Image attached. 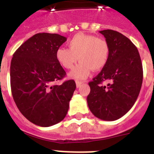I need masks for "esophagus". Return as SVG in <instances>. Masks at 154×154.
<instances>
[{
    "instance_id": "1",
    "label": "esophagus",
    "mask_w": 154,
    "mask_h": 154,
    "mask_svg": "<svg viewBox=\"0 0 154 154\" xmlns=\"http://www.w3.org/2000/svg\"><path fill=\"white\" fill-rule=\"evenodd\" d=\"M82 84H83V82H81V81H76V85H77V88H79Z\"/></svg>"
}]
</instances>
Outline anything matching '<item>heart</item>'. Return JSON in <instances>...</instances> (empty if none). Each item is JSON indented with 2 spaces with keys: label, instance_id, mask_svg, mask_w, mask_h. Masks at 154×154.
<instances>
[{
  "label": "heart",
  "instance_id": "heart-1",
  "mask_svg": "<svg viewBox=\"0 0 154 154\" xmlns=\"http://www.w3.org/2000/svg\"><path fill=\"white\" fill-rule=\"evenodd\" d=\"M69 49L60 47L56 51L58 63L66 69H72L77 60L81 61L70 72L76 79H85L92 70H100L105 66L109 57L107 41L94 35L78 33L68 42Z\"/></svg>",
  "mask_w": 154,
  "mask_h": 154
}]
</instances>
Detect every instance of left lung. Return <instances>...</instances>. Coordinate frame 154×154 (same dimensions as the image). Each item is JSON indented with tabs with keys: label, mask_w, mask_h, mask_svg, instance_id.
Returning <instances> with one entry per match:
<instances>
[{
	"label": "left lung",
	"mask_w": 154,
	"mask_h": 154,
	"mask_svg": "<svg viewBox=\"0 0 154 154\" xmlns=\"http://www.w3.org/2000/svg\"><path fill=\"white\" fill-rule=\"evenodd\" d=\"M109 45V57L89 83L87 103L92 113L104 121H115L133 107L141 90L143 69L138 50L130 40L111 29L100 31ZM108 85L104 86L103 82Z\"/></svg>",
	"instance_id": "left-lung-1"
}]
</instances>
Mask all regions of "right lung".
I'll return each mask as SVG.
<instances>
[{"instance_id":"add662e5","label":"right lung","mask_w":154,"mask_h":154,"mask_svg":"<svg viewBox=\"0 0 154 154\" xmlns=\"http://www.w3.org/2000/svg\"><path fill=\"white\" fill-rule=\"evenodd\" d=\"M67 38L57 33L33 35L14 53L10 65V84L18 109L30 122L52 126L67 114L76 89L73 80L55 84L65 76L56 51Z\"/></svg>"}]
</instances>
